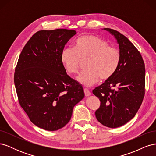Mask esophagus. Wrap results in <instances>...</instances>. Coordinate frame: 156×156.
I'll return each instance as SVG.
<instances>
[{
	"instance_id": "obj_1",
	"label": "esophagus",
	"mask_w": 156,
	"mask_h": 156,
	"mask_svg": "<svg viewBox=\"0 0 156 156\" xmlns=\"http://www.w3.org/2000/svg\"><path fill=\"white\" fill-rule=\"evenodd\" d=\"M84 95H85L86 97L90 96L91 95V92L90 91L88 90L87 88H84Z\"/></svg>"
}]
</instances>
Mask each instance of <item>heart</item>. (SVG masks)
Returning <instances> with one entry per match:
<instances>
[{"label": "heart", "instance_id": "obj_1", "mask_svg": "<svg viewBox=\"0 0 156 156\" xmlns=\"http://www.w3.org/2000/svg\"><path fill=\"white\" fill-rule=\"evenodd\" d=\"M61 62L70 74L78 72L81 59L88 58L87 69L83 71L77 77L82 84L90 87L100 79L105 81L116 73L120 62V52L108 42L92 35L80 37L73 48L68 47L61 53Z\"/></svg>", "mask_w": 156, "mask_h": 156}]
</instances>
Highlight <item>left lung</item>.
<instances>
[{
    "instance_id": "1",
    "label": "left lung",
    "mask_w": 156,
    "mask_h": 156,
    "mask_svg": "<svg viewBox=\"0 0 156 156\" xmlns=\"http://www.w3.org/2000/svg\"><path fill=\"white\" fill-rule=\"evenodd\" d=\"M119 45L120 62L113 76L92 91L100 100L97 120L111 128L124 125L137 112L145 93V67L140 52L120 32L108 28Z\"/></svg>"
}]
</instances>
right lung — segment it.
I'll return each mask as SVG.
<instances>
[{
    "mask_svg": "<svg viewBox=\"0 0 156 156\" xmlns=\"http://www.w3.org/2000/svg\"><path fill=\"white\" fill-rule=\"evenodd\" d=\"M75 34L64 29L37 32L17 61L14 83L19 103L32 123L45 130L64 127L84 97L82 86L67 75L60 58Z\"/></svg>",
    "mask_w": 156,
    "mask_h": 156,
    "instance_id": "add662e5",
    "label": "right lung"
}]
</instances>
